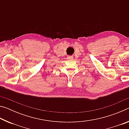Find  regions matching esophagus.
<instances>
[{"mask_svg": "<svg viewBox=\"0 0 129 129\" xmlns=\"http://www.w3.org/2000/svg\"><path fill=\"white\" fill-rule=\"evenodd\" d=\"M68 59H72V58H73V56H68Z\"/></svg>", "mask_w": 129, "mask_h": 129, "instance_id": "esophagus-1", "label": "esophagus"}]
</instances>
